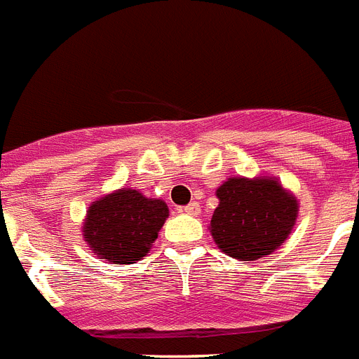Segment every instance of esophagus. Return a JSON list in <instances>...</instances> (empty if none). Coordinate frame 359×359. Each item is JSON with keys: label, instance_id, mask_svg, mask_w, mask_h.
<instances>
[{"label": "esophagus", "instance_id": "obj_1", "mask_svg": "<svg viewBox=\"0 0 359 359\" xmlns=\"http://www.w3.org/2000/svg\"><path fill=\"white\" fill-rule=\"evenodd\" d=\"M183 213L185 215H191V217H196V215H200V205H198L196 202L189 203V205H185V208L182 209Z\"/></svg>", "mask_w": 359, "mask_h": 359}]
</instances>
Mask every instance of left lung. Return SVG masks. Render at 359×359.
Segmentation results:
<instances>
[{"instance_id": "1", "label": "left lung", "mask_w": 359, "mask_h": 359, "mask_svg": "<svg viewBox=\"0 0 359 359\" xmlns=\"http://www.w3.org/2000/svg\"><path fill=\"white\" fill-rule=\"evenodd\" d=\"M209 231L226 256L256 261L287 241L298 217V200L274 176L228 177L219 189Z\"/></svg>"}]
</instances>
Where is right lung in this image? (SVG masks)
Returning a JSON list of instances; mask_svg holds the SVG:
<instances>
[{"mask_svg": "<svg viewBox=\"0 0 359 359\" xmlns=\"http://www.w3.org/2000/svg\"><path fill=\"white\" fill-rule=\"evenodd\" d=\"M166 219L165 200L122 187L88 205L81 226L83 239L98 259L131 265L148 256Z\"/></svg>", "mask_w": 359, "mask_h": 359, "instance_id": "add662e5", "label": "right lung"}]
</instances>
